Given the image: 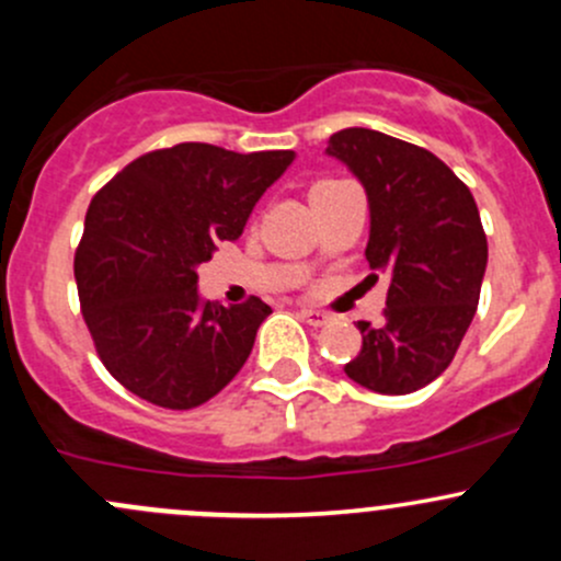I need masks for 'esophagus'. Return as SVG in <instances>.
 <instances>
[{"label":"esophagus","mask_w":561,"mask_h":561,"mask_svg":"<svg viewBox=\"0 0 561 561\" xmlns=\"http://www.w3.org/2000/svg\"><path fill=\"white\" fill-rule=\"evenodd\" d=\"M298 314H301L304 320H307L309 325H314V328L328 325V322H331V314L320 312V309H312V307H301V309H298Z\"/></svg>","instance_id":"34e87169"}]
</instances>
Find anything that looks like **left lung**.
I'll use <instances>...</instances> for the list:
<instances>
[{
    "mask_svg": "<svg viewBox=\"0 0 561 561\" xmlns=\"http://www.w3.org/2000/svg\"><path fill=\"white\" fill-rule=\"evenodd\" d=\"M325 154L364 184L366 260L375 279L390 276L382 322H358L364 344L344 375L375 393L426 388L454 360L489 263L472 192L432 151L377 129H339Z\"/></svg>",
    "mask_w": 561,
    "mask_h": 561,
    "instance_id": "8db88e82",
    "label": "left lung"
}]
</instances>
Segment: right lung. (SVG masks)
I'll use <instances>...</instances> for the list:
<instances>
[{"instance_id": "obj_1", "label": "right lung", "mask_w": 561, "mask_h": 561, "mask_svg": "<svg viewBox=\"0 0 561 561\" xmlns=\"http://www.w3.org/2000/svg\"><path fill=\"white\" fill-rule=\"evenodd\" d=\"M293 151L179 144L149 151L92 197L76 249L81 312L105 369L129 393L192 410L252 353L268 304L201 301L197 265L236 241Z\"/></svg>"}]
</instances>
